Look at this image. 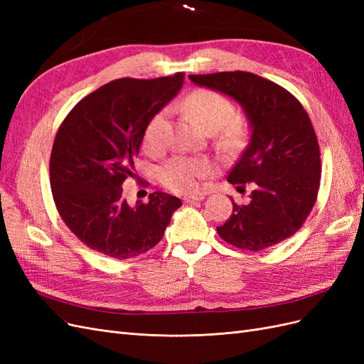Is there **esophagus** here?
<instances>
[{
	"instance_id": "obj_1",
	"label": "esophagus",
	"mask_w": 364,
	"mask_h": 364,
	"mask_svg": "<svg viewBox=\"0 0 364 364\" xmlns=\"http://www.w3.org/2000/svg\"><path fill=\"white\" fill-rule=\"evenodd\" d=\"M205 199V194H196V196H185L183 197V203H194V202H200Z\"/></svg>"
}]
</instances>
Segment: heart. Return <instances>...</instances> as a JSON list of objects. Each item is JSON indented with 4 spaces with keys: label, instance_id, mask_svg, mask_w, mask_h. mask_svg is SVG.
I'll use <instances>...</instances> for the list:
<instances>
[{
    "label": "heart",
    "instance_id": "b5f03b06",
    "mask_svg": "<svg viewBox=\"0 0 364 364\" xmlns=\"http://www.w3.org/2000/svg\"><path fill=\"white\" fill-rule=\"evenodd\" d=\"M182 106L197 123L208 132H215L218 144L225 149L240 146L247 135V124L243 118L234 115L232 102L222 92L199 87L183 98ZM168 111L153 114L142 132V144L150 153H159L168 139ZM213 171V164L206 158L173 156L162 164L158 176L164 186L176 193H194L200 179Z\"/></svg>",
    "mask_w": 364,
    "mask_h": 364
}]
</instances>
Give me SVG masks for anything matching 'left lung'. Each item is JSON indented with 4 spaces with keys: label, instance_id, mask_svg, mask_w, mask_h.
<instances>
[{
    "label": "left lung",
    "instance_id": "8db88e82",
    "mask_svg": "<svg viewBox=\"0 0 364 364\" xmlns=\"http://www.w3.org/2000/svg\"><path fill=\"white\" fill-rule=\"evenodd\" d=\"M245 107L252 136L228 174L238 188L255 183L250 203L232 202V214L217 232L241 250L258 252L290 238L302 228L321 188V149L311 119L285 87L247 71L191 74Z\"/></svg>",
    "mask_w": 364,
    "mask_h": 364
}]
</instances>
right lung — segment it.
<instances>
[{
    "instance_id": "right-lung-1",
    "label": "right lung",
    "mask_w": 364,
    "mask_h": 364,
    "mask_svg": "<svg viewBox=\"0 0 364 364\" xmlns=\"http://www.w3.org/2000/svg\"><path fill=\"white\" fill-rule=\"evenodd\" d=\"M183 73L118 79L98 87L65 117L53 142L50 183L63 223L91 250L129 259L155 247L181 199L162 191L129 206L123 185L149 118L178 94Z\"/></svg>"
}]
</instances>
